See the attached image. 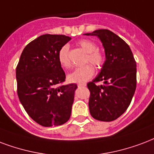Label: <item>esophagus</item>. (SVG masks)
Wrapping results in <instances>:
<instances>
[{
  "label": "esophagus",
  "mask_w": 154,
  "mask_h": 154,
  "mask_svg": "<svg viewBox=\"0 0 154 154\" xmlns=\"http://www.w3.org/2000/svg\"><path fill=\"white\" fill-rule=\"evenodd\" d=\"M85 85H86V84H85V83H82V84H78V85H77V86H78V87H85Z\"/></svg>",
  "instance_id": "obj_1"
}]
</instances>
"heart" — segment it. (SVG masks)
Here are the masks:
<instances>
[{"instance_id":"1","label":"heart","mask_w":154,"mask_h":154,"mask_svg":"<svg viewBox=\"0 0 154 154\" xmlns=\"http://www.w3.org/2000/svg\"><path fill=\"white\" fill-rule=\"evenodd\" d=\"M78 45L87 54L85 60L86 63L90 62L96 68H100L104 62V56L100 51L97 50V46L93 41L89 39H82ZM69 46L64 45L60 49L58 53V61L60 66L68 69L71 65L69 58ZM94 74V69L92 65L86 64L85 66L77 68L68 75V80L73 83H85Z\"/></svg>"}]
</instances>
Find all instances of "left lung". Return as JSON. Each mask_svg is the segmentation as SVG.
Masks as SVG:
<instances>
[{"mask_svg": "<svg viewBox=\"0 0 154 154\" xmlns=\"http://www.w3.org/2000/svg\"><path fill=\"white\" fill-rule=\"evenodd\" d=\"M85 35L100 39L106 56L99 73L87 84L90 115L101 121H113L125 112L134 95L137 63L129 46L111 30H96ZM100 80L104 85H96Z\"/></svg>", "mask_w": 154, "mask_h": 154, "instance_id": "left-lung-1", "label": "left lung"}]
</instances>
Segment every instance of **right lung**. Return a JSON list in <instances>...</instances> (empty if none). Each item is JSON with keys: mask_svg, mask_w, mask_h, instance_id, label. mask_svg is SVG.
Segmentation results:
<instances>
[{"mask_svg": "<svg viewBox=\"0 0 154 154\" xmlns=\"http://www.w3.org/2000/svg\"><path fill=\"white\" fill-rule=\"evenodd\" d=\"M70 40L63 35H41L26 46L16 69L20 102L30 118L43 127L64 124L71 116L77 85L57 86L65 81L59 51Z\"/></svg>", "mask_w": 154, "mask_h": 154, "instance_id": "right-lung-1", "label": "right lung"}]
</instances>
